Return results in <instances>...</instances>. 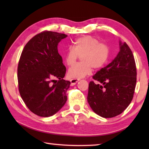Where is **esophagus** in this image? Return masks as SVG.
I'll list each match as a JSON object with an SVG mask.
<instances>
[{
	"mask_svg": "<svg viewBox=\"0 0 149 149\" xmlns=\"http://www.w3.org/2000/svg\"><path fill=\"white\" fill-rule=\"evenodd\" d=\"M78 81L79 80L77 79H70V82H71L72 85H74L77 84V83L78 82Z\"/></svg>",
	"mask_w": 149,
	"mask_h": 149,
	"instance_id": "34e87169",
	"label": "esophagus"
}]
</instances>
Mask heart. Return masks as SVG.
Listing matches in <instances>:
<instances>
[{
  "label": "heart",
  "mask_w": 149,
  "mask_h": 149,
  "mask_svg": "<svg viewBox=\"0 0 149 149\" xmlns=\"http://www.w3.org/2000/svg\"><path fill=\"white\" fill-rule=\"evenodd\" d=\"M81 55L82 62L70 68L68 72V77L81 79L90 74L93 68L96 70L101 68L109 58L110 48L93 37L87 35L79 37L75 40L72 49L70 48L65 52V64L68 66L73 65L78 56Z\"/></svg>",
  "instance_id": "heart-1"
}]
</instances>
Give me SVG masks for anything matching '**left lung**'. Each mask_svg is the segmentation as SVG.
<instances>
[{
    "mask_svg": "<svg viewBox=\"0 0 149 149\" xmlns=\"http://www.w3.org/2000/svg\"><path fill=\"white\" fill-rule=\"evenodd\" d=\"M117 56L93 76L88 91L87 101L100 116L109 118L124 111L134 95L137 70L133 52L126 42L120 41Z\"/></svg>",
    "mask_w": 149,
    "mask_h": 149,
    "instance_id": "1",
    "label": "left lung"
}]
</instances>
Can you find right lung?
<instances>
[{"label": "right lung", "instance_id": "right-lung-1", "mask_svg": "<svg viewBox=\"0 0 149 149\" xmlns=\"http://www.w3.org/2000/svg\"><path fill=\"white\" fill-rule=\"evenodd\" d=\"M66 37L58 32L42 31L27 42L20 56L17 66L19 94L29 110L39 116L56 114L67 100L70 82L63 79L66 68L57 47Z\"/></svg>", "mask_w": 149, "mask_h": 149}]
</instances>
